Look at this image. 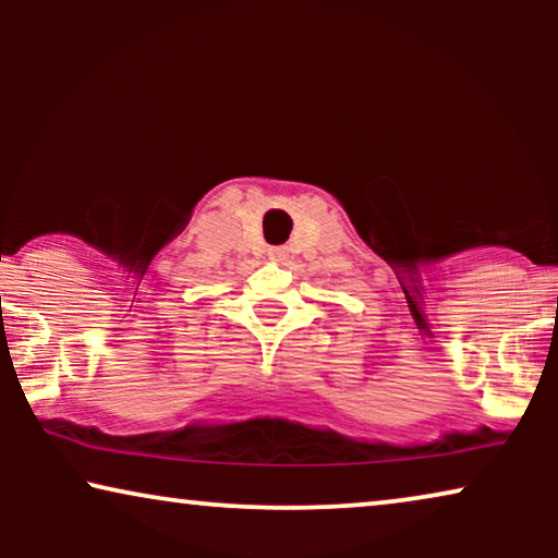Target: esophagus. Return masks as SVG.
<instances>
[{
  "instance_id": "esophagus-1",
  "label": "esophagus",
  "mask_w": 558,
  "mask_h": 558,
  "mask_svg": "<svg viewBox=\"0 0 558 558\" xmlns=\"http://www.w3.org/2000/svg\"><path fill=\"white\" fill-rule=\"evenodd\" d=\"M287 256H289L287 246H271V248H269V258H274V262H284Z\"/></svg>"
}]
</instances>
